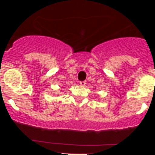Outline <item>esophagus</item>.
I'll use <instances>...</instances> for the list:
<instances>
[{
	"label": "esophagus",
	"mask_w": 155,
	"mask_h": 155,
	"mask_svg": "<svg viewBox=\"0 0 155 155\" xmlns=\"http://www.w3.org/2000/svg\"><path fill=\"white\" fill-rule=\"evenodd\" d=\"M85 84H86L85 81H81V82H79V85H82V86H85Z\"/></svg>",
	"instance_id": "esophagus-1"
}]
</instances>
